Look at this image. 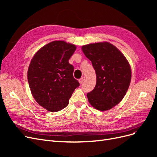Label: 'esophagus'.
<instances>
[{
	"label": "esophagus",
	"instance_id": "esophagus-1",
	"mask_svg": "<svg viewBox=\"0 0 157 157\" xmlns=\"http://www.w3.org/2000/svg\"><path fill=\"white\" fill-rule=\"evenodd\" d=\"M84 80H85V77H82L81 78H80L78 81H79V83L80 84H82L84 82Z\"/></svg>",
	"mask_w": 157,
	"mask_h": 157
}]
</instances>
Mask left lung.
Instances as JSON below:
<instances>
[{
  "mask_svg": "<svg viewBox=\"0 0 157 157\" xmlns=\"http://www.w3.org/2000/svg\"><path fill=\"white\" fill-rule=\"evenodd\" d=\"M82 50L96 74V86L87 94L88 101L99 111L111 109L122 101L129 88L130 65L122 52L107 42L84 45Z\"/></svg>",
  "mask_w": 157,
  "mask_h": 157,
  "instance_id": "obj_1",
  "label": "left lung"
}]
</instances>
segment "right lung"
<instances>
[{
	"instance_id": "obj_1",
	"label": "right lung",
	"mask_w": 157,
	"mask_h": 157,
	"mask_svg": "<svg viewBox=\"0 0 157 157\" xmlns=\"http://www.w3.org/2000/svg\"><path fill=\"white\" fill-rule=\"evenodd\" d=\"M76 49L73 44L54 40L33 57L27 71L28 82L33 98L46 110L57 112L67 107L79 86L73 77V66L69 63Z\"/></svg>"
}]
</instances>
